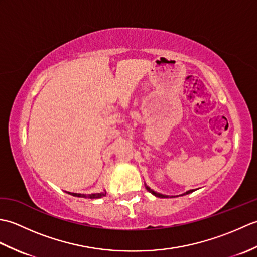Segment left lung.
Wrapping results in <instances>:
<instances>
[{"mask_svg": "<svg viewBox=\"0 0 257 257\" xmlns=\"http://www.w3.org/2000/svg\"><path fill=\"white\" fill-rule=\"evenodd\" d=\"M145 185H146V184H145ZM146 189L148 190L151 194H154L155 196H158V198H169L168 195H165V194H160V193H158V192H155L154 190H151L149 187H147V185H146ZM193 191H194V190H190V191H187V192L183 193V195H185V194H189V193H192Z\"/></svg>", "mask_w": 257, "mask_h": 257, "instance_id": "left-lung-1", "label": "left lung"}]
</instances>
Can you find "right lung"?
<instances>
[{
    "instance_id": "obj_1",
    "label": "right lung",
    "mask_w": 257,
    "mask_h": 257,
    "mask_svg": "<svg viewBox=\"0 0 257 257\" xmlns=\"http://www.w3.org/2000/svg\"><path fill=\"white\" fill-rule=\"evenodd\" d=\"M68 194L74 195V196H78V198H89V199H98V198H102V196H106V191L100 193H94V194H80V193H70L68 192Z\"/></svg>"
}]
</instances>
